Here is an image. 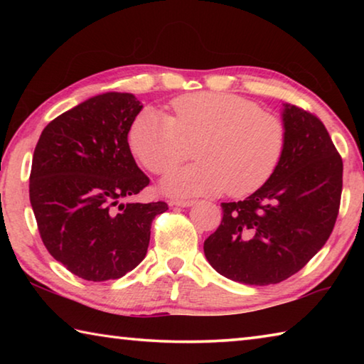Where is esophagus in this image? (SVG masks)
<instances>
[{
	"instance_id": "esophagus-1",
	"label": "esophagus",
	"mask_w": 364,
	"mask_h": 364,
	"mask_svg": "<svg viewBox=\"0 0 364 364\" xmlns=\"http://www.w3.org/2000/svg\"><path fill=\"white\" fill-rule=\"evenodd\" d=\"M193 204H194L193 200H181V199L170 200V207H191Z\"/></svg>"
}]
</instances>
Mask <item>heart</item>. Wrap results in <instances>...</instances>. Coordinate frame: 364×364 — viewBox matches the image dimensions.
Here are the masks:
<instances>
[{"instance_id": "1", "label": "heart", "mask_w": 364, "mask_h": 364, "mask_svg": "<svg viewBox=\"0 0 364 364\" xmlns=\"http://www.w3.org/2000/svg\"><path fill=\"white\" fill-rule=\"evenodd\" d=\"M173 117L146 109L128 133L132 151L152 173H167L193 156L199 162L170 173L171 196H247L268 183L286 146L278 117L236 95L193 93L171 102Z\"/></svg>"}]
</instances>
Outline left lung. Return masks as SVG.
I'll return each instance as SVG.
<instances>
[{
  "label": "left lung",
  "instance_id": "1",
  "mask_svg": "<svg viewBox=\"0 0 364 364\" xmlns=\"http://www.w3.org/2000/svg\"><path fill=\"white\" fill-rule=\"evenodd\" d=\"M286 146L268 183L239 202H223V220L204 254L225 278L250 286L291 278L328 241L341 205L342 159L318 117L282 104Z\"/></svg>",
  "mask_w": 364,
  "mask_h": 364
}]
</instances>
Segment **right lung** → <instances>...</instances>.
I'll return each mask as SVG.
<instances>
[{"label": "right lung", "instance_id": "right-lung-1", "mask_svg": "<svg viewBox=\"0 0 364 364\" xmlns=\"http://www.w3.org/2000/svg\"><path fill=\"white\" fill-rule=\"evenodd\" d=\"M143 109L132 93L90 97L49 122L36 143L30 204L49 254L78 278L119 279L144 260L165 202L128 200L147 178L128 133Z\"/></svg>", "mask_w": 364, "mask_h": 364}]
</instances>
